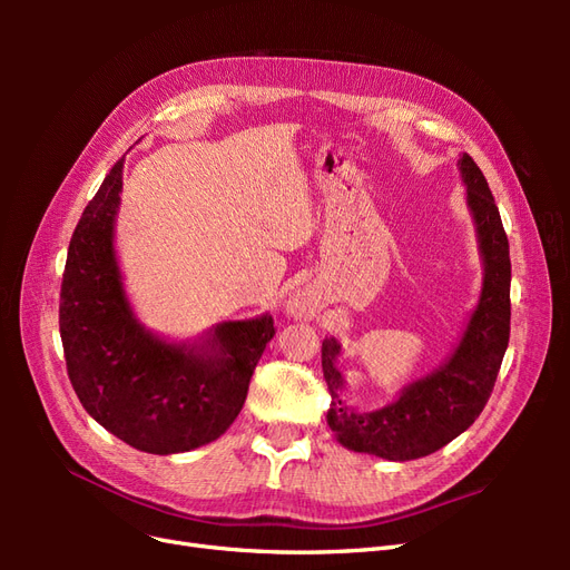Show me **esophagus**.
Returning a JSON list of instances; mask_svg holds the SVG:
<instances>
[{
    "instance_id": "34e87169",
    "label": "esophagus",
    "mask_w": 570,
    "mask_h": 570,
    "mask_svg": "<svg viewBox=\"0 0 570 570\" xmlns=\"http://www.w3.org/2000/svg\"><path fill=\"white\" fill-rule=\"evenodd\" d=\"M292 314H297L299 318L304 316H312L314 314V308H312V304H308L304 297H297L295 302H292Z\"/></svg>"
}]
</instances>
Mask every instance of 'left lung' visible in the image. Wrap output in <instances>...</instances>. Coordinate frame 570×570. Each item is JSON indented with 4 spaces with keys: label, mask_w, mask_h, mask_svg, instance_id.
Instances as JSON below:
<instances>
[{
    "label": "left lung",
    "mask_w": 570,
    "mask_h": 570,
    "mask_svg": "<svg viewBox=\"0 0 570 570\" xmlns=\"http://www.w3.org/2000/svg\"><path fill=\"white\" fill-rule=\"evenodd\" d=\"M456 166L465 185V204L475 220L478 247L485 266L478 306L452 356L377 411H356L342 402L344 381L335 366L340 344L335 337L323 340V377L333 396L327 425L347 450L387 461L428 456L471 428L492 394L511 331L509 239L478 164L463 154Z\"/></svg>",
    "instance_id": "8db88e82"
}]
</instances>
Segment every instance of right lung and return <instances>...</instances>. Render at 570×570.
<instances>
[{"instance_id": "right-lung-1", "label": "right lung", "mask_w": 570, "mask_h": 570, "mask_svg": "<svg viewBox=\"0 0 570 570\" xmlns=\"http://www.w3.org/2000/svg\"><path fill=\"white\" fill-rule=\"evenodd\" d=\"M124 159L85 206L68 245L59 331L71 385L90 416L147 454H178L220 438L243 411L252 373L275 335L268 314L214 325L199 342L145 331L124 289L114 223Z\"/></svg>"}]
</instances>
